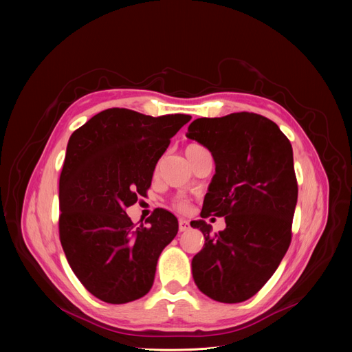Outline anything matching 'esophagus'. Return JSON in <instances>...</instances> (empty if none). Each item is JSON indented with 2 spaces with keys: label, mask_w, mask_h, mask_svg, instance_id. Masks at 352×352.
Listing matches in <instances>:
<instances>
[{
  "label": "esophagus",
  "mask_w": 352,
  "mask_h": 352,
  "mask_svg": "<svg viewBox=\"0 0 352 352\" xmlns=\"http://www.w3.org/2000/svg\"><path fill=\"white\" fill-rule=\"evenodd\" d=\"M178 228H179V231H181V232L187 231V230L190 228V223H188V219H184V218H181V219H179V223H178Z\"/></svg>",
  "instance_id": "esophagus-1"
}]
</instances>
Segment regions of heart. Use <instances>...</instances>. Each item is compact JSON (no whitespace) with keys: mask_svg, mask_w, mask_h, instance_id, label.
I'll return each instance as SVG.
<instances>
[{"mask_svg":"<svg viewBox=\"0 0 352 352\" xmlns=\"http://www.w3.org/2000/svg\"><path fill=\"white\" fill-rule=\"evenodd\" d=\"M175 207L179 210V211H187L188 210V204L186 201H178L177 204H175Z\"/></svg>","mask_w":352,"mask_h":352,"instance_id":"obj_1","label":"heart"}]
</instances>
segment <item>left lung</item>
Wrapping results in <instances>:
<instances>
[{"instance_id":"8db88e82","label":"left lung","mask_w":352,"mask_h":352,"mask_svg":"<svg viewBox=\"0 0 352 352\" xmlns=\"http://www.w3.org/2000/svg\"><path fill=\"white\" fill-rule=\"evenodd\" d=\"M187 137L215 161L201 217H226L227 224L211 236L204 219L191 221L206 238L191 263L194 281L215 301L243 302L271 278L291 243L298 198L291 142L254 113L197 118Z\"/></svg>"}]
</instances>
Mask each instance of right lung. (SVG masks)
<instances>
[{
  "mask_svg": "<svg viewBox=\"0 0 352 352\" xmlns=\"http://www.w3.org/2000/svg\"><path fill=\"white\" fill-rule=\"evenodd\" d=\"M190 120L109 108L69 137L60 177V239L74 274L104 302H131L153 287L178 219L157 208L145 219L150 227H135L125 208L145 197L158 160Z\"/></svg>",
  "mask_w": 352,
  "mask_h": 352,
  "instance_id": "obj_1",
  "label": "right lung"
}]
</instances>
